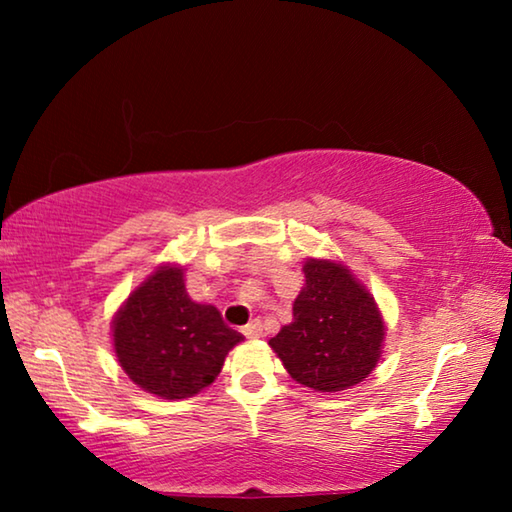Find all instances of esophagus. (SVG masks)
<instances>
[{"label":"esophagus","instance_id":"1","mask_svg":"<svg viewBox=\"0 0 512 512\" xmlns=\"http://www.w3.org/2000/svg\"><path fill=\"white\" fill-rule=\"evenodd\" d=\"M241 332H244L246 339H259V336L264 334V329H262V323H259V320H250V323L244 329H241Z\"/></svg>","mask_w":512,"mask_h":512}]
</instances>
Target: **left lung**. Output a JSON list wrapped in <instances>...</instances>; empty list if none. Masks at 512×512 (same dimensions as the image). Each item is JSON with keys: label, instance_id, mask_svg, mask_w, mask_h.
Here are the masks:
<instances>
[{"label": "left lung", "instance_id": "1", "mask_svg": "<svg viewBox=\"0 0 512 512\" xmlns=\"http://www.w3.org/2000/svg\"><path fill=\"white\" fill-rule=\"evenodd\" d=\"M293 320L268 345L298 384L336 393L361 384L381 357L386 323L372 293L343 262L307 259Z\"/></svg>", "mask_w": 512, "mask_h": 512}]
</instances>
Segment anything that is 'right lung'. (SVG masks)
<instances>
[{
  "label": "right lung",
  "instance_id": "right-lung-1",
  "mask_svg": "<svg viewBox=\"0 0 512 512\" xmlns=\"http://www.w3.org/2000/svg\"><path fill=\"white\" fill-rule=\"evenodd\" d=\"M241 341L244 336L223 323L219 309L189 298L180 264H160L112 318L119 366L142 391L162 400L201 393Z\"/></svg>",
  "mask_w": 512,
  "mask_h": 512
}]
</instances>
